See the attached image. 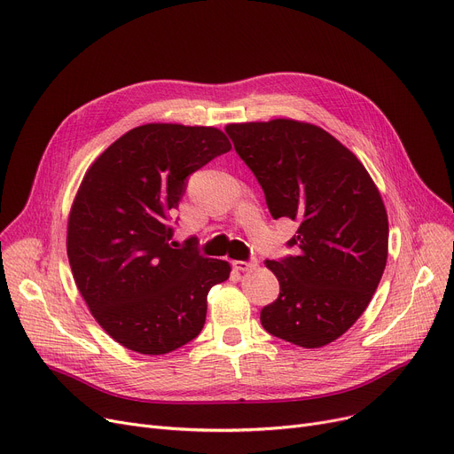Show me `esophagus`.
Listing matches in <instances>:
<instances>
[{
	"instance_id": "esophagus-1",
	"label": "esophagus",
	"mask_w": 454,
	"mask_h": 454,
	"mask_svg": "<svg viewBox=\"0 0 454 454\" xmlns=\"http://www.w3.org/2000/svg\"><path fill=\"white\" fill-rule=\"evenodd\" d=\"M233 267H235L237 270L247 272V270H252V269L257 267V261H255V259H252V261H233Z\"/></svg>"
}]
</instances>
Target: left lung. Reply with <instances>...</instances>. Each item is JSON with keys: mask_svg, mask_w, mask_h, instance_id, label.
Instances as JSON below:
<instances>
[{"mask_svg": "<svg viewBox=\"0 0 454 454\" xmlns=\"http://www.w3.org/2000/svg\"><path fill=\"white\" fill-rule=\"evenodd\" d=\"M226 132L265 191L274 219L300 223L296 255L265 265L279 296L261 311L270 335L322 348L359 320L383 278L388 215L366 167L324 129L296 121L230 123Z\"/></svg>", "mask_w": 454, "mask_h": 454, "instance_id": "obj_1", "label": "left lung"}]
</instances>
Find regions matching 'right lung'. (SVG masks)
<instances>
[{"label":"right lung","instance_id":"add662e5","mask_svg":"<svg viewBox=\"0 0 454 454\" xmlns=\"http://www.w3.org/2000/svg\"><path fill=\"white\" fill-rule=\"evenodd\" d=\"M231 149L215 127L147 123L115 139L86 171L67 219V259L90 313L141 355H165L204 327L223 259L173 248L169 215L185 180Z\"/></svg>","mask_w":454,"mask_h":454}]
</instances>
